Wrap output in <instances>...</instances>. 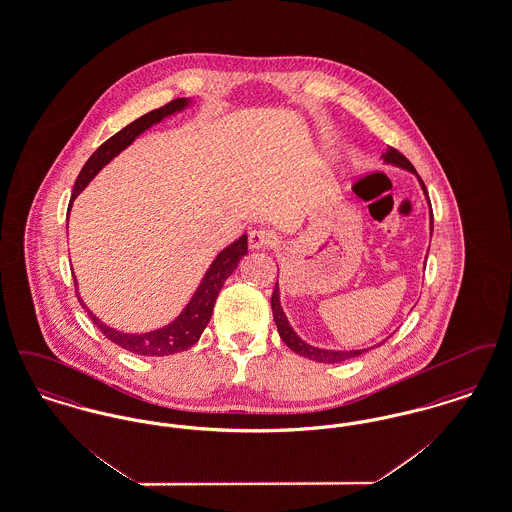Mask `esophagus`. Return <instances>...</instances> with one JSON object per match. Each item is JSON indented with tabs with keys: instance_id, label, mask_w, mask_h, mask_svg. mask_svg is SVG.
<instances>
[{
	"instance_id": "obj_1",
	"label": "esophagus",
	"mask_w": 512,
	"mask_h": 512,
	"mask_svg": "<svg viewBox=\"0 0 512 512\" xmlns=\"http://www.w3.org/2000/svg\"><path fill=\"white\" fill-rule=\"evenodd\" d=\"M276 244V236L274 232L265 230V228H255L249 232V247L251 249H265Z\"/></svg>"
}]
</instances>
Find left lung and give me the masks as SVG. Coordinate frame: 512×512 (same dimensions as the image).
Wrapping results in <instances>:
<instances>
[{
    "instance_id": "left-lung-1",
    "label": "left lung",
    "mask_w": 512,
    "mask_h": 512,
    "mask_svg": "<svg viewBox=\"0 0 512 512\" xmlns=\"http://www.w3.org/2000/svg\"><path fill=\"white\" fill-rule=\"evenodd\" d=\"M382 159H384V163H390V165L401 167V169H405V171L416 174L413 165H411V161H409L405 155H401L397 149H393V147H388V149H386V153L382 155ZM416 178H418L420 188H422V192H424L426 199H428V205H430V197H428V192H426V186H424L422 178H420L418 174H416ZM432 232H434V213H432V205H430V236H432ZM270 307H272L274 322H276V328H278V334H280L282 341L292 349L293 353H297V355H301V357H305V359H311V361H317V363H341V361H347V359L359 357V355H363L366 351H370V349H374V347H378V345H380V343H378V345H374V347H366V349H349V351H345V349H343V351L320 349V347H315V345H309L307 341L301 340V338L295 334L292 324L288 322V317H286V313H284V309H282V305H280V290H278V282H276L274 292H272Z\"/></svg>"
}]
</instances>
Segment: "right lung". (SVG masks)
<instances>
[{"label": "right lung", "instance_id": "obj_1", "mask_svg": "<svg viewBox=\"0 0 512 512\" xmlns=\"http://www.w3.org/2000/svg\"><path fill=\"white\" fill-rule=\"evenodd\" d=\"M192 103V99L178 98L146 113L144 117L130 122L128 126H124L121 132H117L115 136H111L107 142H103L101 146L92 153V157L86 161V165L82 167V171L78 174L76 182H74L73 199L80 194L90 180L98 174L111 159H115L122 149L130 146L142 132H146L147 128H151L153 124L163 121L165 117H171L174 113H180L182 109H186ZM71 199V205H73ZM71 211V207H69ZM247 253V236L238 238L234 244L224 247L217 255V259L211 263V267L207 268L199 288L195 290L192 299L188 301V305L182 309V313L172 320L171 324L151 330L146 334H126L119 332L115 328H109L107 324H103L80 299L78 293V284L74 278V288H76V297L80 301V305L86 309V313L92 318V322L101 330V334L105 338L117 343L122 349L136 353V355H147V357H165V355H174L180 351H186L188 347H192L197 340L201 338L205 326L209 324L211 315H213V307L215 301L219 297V292L226 282V278L238 268L240 259Z\"/></svg>", "mask_w": 512, "mask_h": 512}]
</instances>
